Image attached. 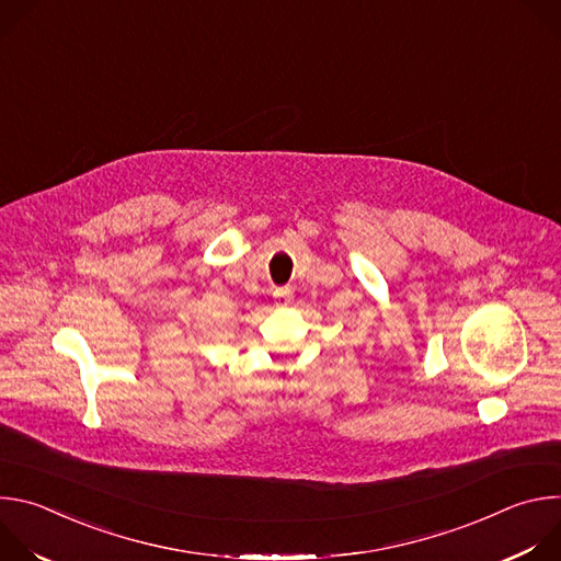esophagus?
Returning a JSON list of instances; mask_svg holds the SVG:
<instances>
[{"mask_svg":"<svg viewBox=\"0 0 561 561\" xmlns=\"http://www.w3.org/2000/svg\"><path fill=\"white\" fill-rule=\"evenodd\" d=\"M275 299H277V306L279 308H286L288 304H290V299H293V295H290V290L288 288H275Z\"/></svg>","mask_w":561,"mask_h":561,"instance_id":"esophagus-1","label":"esophagus"}]
</instances>
